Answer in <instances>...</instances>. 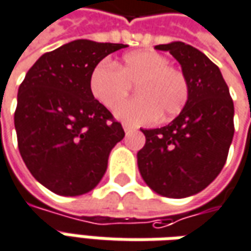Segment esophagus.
Wrapping results in <instances>:
<instances>
[{
    "instance_id": "34e87169",
    "label": "esophagus",
    "mask_w": 251,
    "mask_h": 251,
    "mask_svg": "<svg viewBox=\"0 0 251 251\" xmlns=\"http://www.w3.org/2000/svg\"><path fill=\"white\" fill-rule=\"evenodd\" d=\"M131 129H133V127H131V126H129V125H124V130H125V133H129V131H131Z\"/></svg>"
}]
</instances>
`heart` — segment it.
Here are the masks:
<instances>
[{
    "label": "heart",
    "instance_id": "1",
    "mask_svg": "<svg viewBox=\"0 0 251 251\" xmlns=\"http://www.w3.org/2000/svg\"><path fill=\"white\" fill-rule=\"evenodd\" d=\"M131 85H136L138 98L115 110V117L130 125H144L156 118L171 120L182 111L189 98L185 75L170 66L166 55L151 50L127 52L117 66L103 61L89 77L91 94L107 108L125 100Z\"/></svg>",
    "mask_w": 251,
    "mask_h": 251
}]
</instances>
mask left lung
<instances>
[{"label": "left lung", "mask_w": 251, "mask_h": 251, "mask_svg": "<svg viewBox=\"0 0 251 251\" xmlns=\"http://www.w3.org/2000/svg\"><path fill=\"white\" fill-rule=\"evenodd\" d=\"M179 62L189 98L179 115L157 129H141L145 145L137 152L144 182L157 194L185 199L220 174L234 137V103L222 72L183 42L157 45Z\"/></svg>", "instance_id": "left-lung-1"}]
</instances>
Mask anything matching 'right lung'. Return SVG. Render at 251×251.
Masks as SVG:
<instances>
[{
    "label": "right lung",
    "instance_id": "obj_1",
    "mask_svg": "<svg viewBox=\"0 0 251 251\" xmlns=\"http://www.w3.org/2000/svg\"><path fill=\"white\" fill-rule=\"evenodd\" d=\"M124 47L69 42L43 54L19 87L15 127L20 155L35 179L55 194L81 196L95 189L110 152L125 137L89 89L94 68Z\"/></svg>",
    "mask_w": 251,
    "mask_h": 251
}]
</instances>
